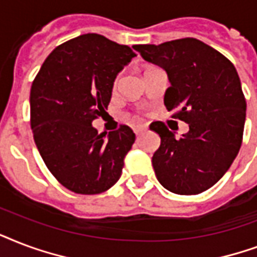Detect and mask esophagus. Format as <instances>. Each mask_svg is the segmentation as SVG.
I'll return each instance as SVG.
<instances>
[{
  "mask_svg": "<svg viewBox=\"0 0 257 257\" xmlns=\"http://www.w3.org/2000/svg\"><path fill=\"white\" fill-rule=\"evenodd\" d=\"M147 128V126L146 124H138V126H135L134 127V133H135V135H137V137H138L139 134H141V133H142V131H145Z\"/></svg>",
  "mask_w": 257,
  "mask_h": 257,
  "instance_id": "1",
  "label": "esophagus"
}]
</instances>
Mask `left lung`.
<instances>
[{"label":"left lung","instance_id":"8db88e82","mask_svg":"<svg viewBox=\"0 0 257 257\" xmlns=\"http://www.w3.org/2000/svg\"><path fill=\"white\" fill-rule=\"evenodd\" d=\"M133 48L168 73L165 107L189 126L176 138L164 122L150 124L161 137L151 160L157 180L182 196L208 190L228 172L241 146L246 103L237 71L221 53L192 37Z\"/></svg>","mask_w":257,"mask_h":257}]
</instances>
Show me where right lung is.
I'll return each mask as SVG.
<instances>
[{"mask_svg":"<svg viewBox=\"0 0 257 257\" xmlns=\"http://www.w3.org/2000/svg\"><path fill=\"white\" fill-rule=\"evenodd\" d=\"M130 47L96 33L55 48L31 88V126L55 178L79 194L114 186L135 142L128 126L97 134L92 120L110 104L118 73L135 57Z\"/></svg>","mask_w":257,"mask_h":257,"instance_id":"obj_1","label":"right lung"}]
</instances>
